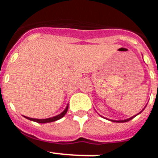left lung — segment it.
Masks as SVG:
<instances>
[{
	"instance_id": "obj_1",
	"label": "left lung",
	"mask_w": 158,
	"mask_h": 158,
	"mask_svg": "<svg viewBox=\"0 0 158 158\" xmlns=\"http://www.w3.org/2000/svg\"><path fill=\"white\" fill-rule=\"evenodd\" d=\"M144 108H145V107H144ZM144 108L143 109V110H144ZM143 110H142V111H143ZM142 111H140L139 113H138L136 115H135V116H133V117H131V118H127V119H124V120H111V119H110H110H108V120H110V121H111V122H114V123H126V122L130 121V120H131L132 118H134L135 117L137 116L138 114H140ZM106 119H107V118H106Z\"/></svg>"
}]
</instances>
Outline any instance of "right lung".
Returning <instances> with one entry per match:
<instances>
[{
	"label": "right lung",
	"instance_id": "obj_1",
	"mask_svg": "<svg viewBox=\"0 0 158 158\" xmlns=\"http://www.w3.org/2000/svg\"><path fill=\"white\" fill-rule=\"evenodd\" d=\"M68 110V105L66 106V109L62 111V112L60 114L57 115V116L52 117V118H44V119H38V118H29V117H26L23 116L24 118H27L28 120H31V121L33 122H36V123H52V122L57 121V120H59L60 118H61L62 117L65 116V114H66Z\"/></svg>",
	"mask_w": 158,
	"mask_h": 158
}]
</instances>
